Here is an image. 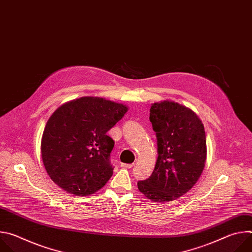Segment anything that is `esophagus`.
Masks as SVG:
<instances>
[{"label":"esophagus","instance_id":"1","mask_svg":"<svg viewBox=\"0 0 252 252\" xmlns=\"http://www.w3.org/2000/svg\"><path fill=\"white\" fill-rule=\"evenodd\" d=\"M122 167H126V168H131L134 166V163H130V164H127V163H122L121 165Z\"/></svg>","mask_w":252,"mask_h":252}]
</instances>
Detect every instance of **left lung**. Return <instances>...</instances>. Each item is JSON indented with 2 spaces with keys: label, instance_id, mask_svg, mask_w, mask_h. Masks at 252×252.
<instances>
[{
  "label": "left lung",
  "instance_id": "1",
  "mask_svg": "<svg viewBox=\"0 0 252 252\" xmlns=\"http://www.w3.org/2000/svg\"><path fill=\"white\" fill-rule=\"evenodd\" d=\"M150 121L158 138V160L152 175L137 183L155 202H170L189 192L206 162L204 126L189 107L172 100L152 104Z\"/></svg>",
  "mask_w": 252,
  "mask_h": 252
}]
</instances>
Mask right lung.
<instances>
[{"instance_id": "obj_1", "label": "right lung", "mask_w": 252, "mask_h": 252, "mask_svg": "<svg viewBox=\"0 0 252 252\" xmlns=\"http://www.w3.org/2000/svg\"><path fill=\"white\" fill-rule=\"evenodd\" d=\"M128 111L124 103L98 96L69 100L45 126L41 153L52 181L78 196L94 194L113 175L110 155L115 141L106 135Z\"/></svg>"}]
</instances>
